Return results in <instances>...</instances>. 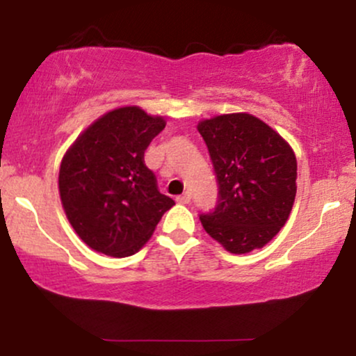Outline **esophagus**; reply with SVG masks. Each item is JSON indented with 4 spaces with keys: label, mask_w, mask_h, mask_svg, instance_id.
Returning a JSON list of instances; mask_svg holds the SVG:
<instances>
[{
    "label": "esophagus",
    "mask_w": 356,
    "mask_h": 356,
    "mask_svg": "<svg viewBox=\"0 0 356 356\" xmlns=\"http://www.w3.org/2000/svg\"><path fill=\"white\" fill-rule=\"evenodd\" d=\"M177 202H181V204H189V202H191V192H186V194L179 195Z\"/></svg>",
    "instance_id": "obj_1"
}]
</instances>
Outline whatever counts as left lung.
Returning a JSON list of instances; mask_svg holds the SVG:
<instances>
[{"instance_id": "left-lung-1", "label": "left lung", "mask_w": 356, "mask_h": 356, "mask_svg": "<svg viewBox=\"0 0 356 356\" xmlns=\"http://www.w3.org/2000/svg\"><path fill=\"white\" fill-rule=\"evenodd\" d=\"M209 150L218 202L199 216L207 234L229 252L263 248L289 218L296 195V157L280 134L249 113L197 125Z\"/></svg>"}]
</instances>
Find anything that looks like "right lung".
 Returning <instances> with one entry per match:
<instances>
[{
	"mask_svg": "<svg viewBox=\"0 0 356 356\" xmlns=\"http://www.w3.org/2000/svg\"><path fill=\"white\" fill-rule=\"evenodd\" d=\"M164 127V118L138 107L112 110L93 122L61 161L65 214L80 239L102 254H136L175 204L161 194L144 162L147 147Z\"/></svg>",
	"mask_w": 356,
	"mask_h": 356,
	"instance_id": "right-lung-1",
	"label": "right lung"
}]
</instances>
